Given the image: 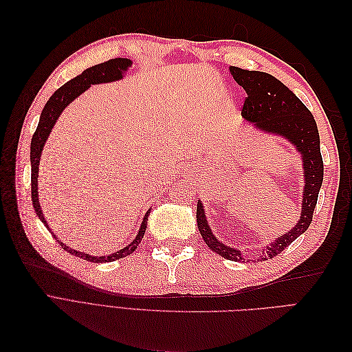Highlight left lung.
Wrapping results in <instances>:
<instances>
[{
    "instance_id": "8db88e82",
    "label": "left lung",
    "mask_w": 352,
    "mask_h": 352,
    "mask_svg": "<svg viewBox=\"0 0 352 352\" xmlns=\"http://www.w3.org/2000/svg\"><path fill=\"white\" fill-rule=\"evenodd\" d=\"M233 79L245 89L248 97L245 98L242 117L243 120L254 124L255 129L264 133L282 136L291 142L296 151L301 154L304 172V192L302 210L296 225L276 238L267 248L263 250L258 257L269 260L280 254L287 245H291L298 236L308 229L313 221V212L317 204L318 190L323 184V158L320 154V136L317 124L301 100L274 76L264 72L245 70L239 67H229ZM197 223L202 239L208 248L230 261H242L245 257L241 250L232 248L220 242L211 232L204 212V204L198 199Z\"/></svg>"
}]
</instances>
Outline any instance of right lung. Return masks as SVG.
<instances>
[{"label":"right lung","mask_w":352,"mask_h":352,"mask_svg":"<svg viewBox=\"0 0 352 352\" xmlns=\"http://www.w3.org/2000/svg\"><path fill=\"white\" fill-rule=\"evenodd\" d=\"M131 66H132V61L129 58H113V60H109L105 63H101V65L92 66L87 70H83L79 76L73 78L72 80L63 85L61 88H58L54 94H52L51 98L47 101L44 110H42V113H41L38 127H36L34 136H32V142H30L32 204H34L36 216L39 217V220L42 223H44L50 232H51V229L48 226V223L44 217V212H42V208L39 204V197H38V176L39 175H38V172H39V162H41L42 150H44V145L48 140L50 133L52 132V127H54L63 110H65L73 100H76L80 94H83L88 88H91V85L120 80V79H123L126 72L129 70ZM150 211H151V208L145 212V216L141 223V228L136 233V238L129 245H127V247L119 250L117 252L109 254V255H100V257L98 255H91V254L80 252L78 250H73L69 247V245L58 241V238L54 235V233L52 232L51 233H52V236L56 238V241H58L63 250H66L67 252L76 255V257L83 258L87 261H92V263H110V261L123 258V257H126V255H131L138 248V245L141 243V241L145 235L146 221H148V216H150Z\"/></svg>","instance_id":"add662e5"}]
</instances>
